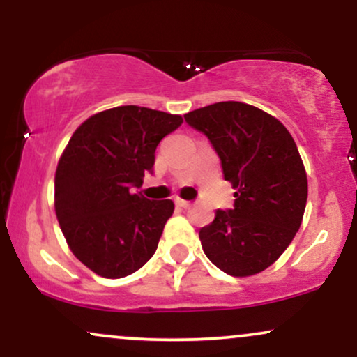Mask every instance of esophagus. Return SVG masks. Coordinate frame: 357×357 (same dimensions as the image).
Instances as JSON below:
<instances>
[{
  "instance_id": "34e87169",
  "label": "esophagus",
  "mask_w": 357,
  "mask_h": 357,
  "mask_svg": "<svg viewBox=\"0 0 357 357\" xmlns=\"http://www.w3.org/2000/svg\"><path fill=\"white\" fill-rule=\"evenodd\" d=\"M176 204L181 208H190L191 206V202H188V199H181V198H176Z\"/></svg>"
}]
</instances>
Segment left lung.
<instances>
[{"mask_svg":"<svg viewBox=\"0 0 357 357\" xmlns=\"http://www.w3.org/2000/svg\"><path fill=\"white\" fill-rule=\"evenodd\" d=\"M184 119L208 137L236 190L231 210H216L199 230L204 255L228 275H255L301 228L307 174L296 142L280 121L243 102H218Z\"/></svg>","mask_w":357,"mask_h":357,"instance_id":"8db88e82","label":"left lung"}]
</instances>
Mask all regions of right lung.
<instances>
[{
  "mask_svg": "<svg viewBox=\"0 0 357 357\" xmlns=\"http://www.w3.org/2000/svg\"><path fill=\"white\" fill-rule=\"evenodd\" d=\"M181 124V116L122 105L89 117L68 141L55 173L56 218L97 275H130L154 255L174 203L134 190L153 173L161 139Z\"/></svg>",
  "mask_w": 357,
  "mask_h": 357,
  "instance_id": "right-lung-1",
  "label": "right lung"
}]
</instances>
